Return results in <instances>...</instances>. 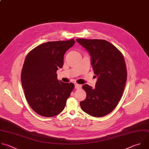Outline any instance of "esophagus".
Segmentation results:
<instances>
[{
	"label": "esophagus",
	"instance_id": "esophagus-1",
	"mask_svg": "<svg viewBox=\"0 0 149 149\" xmlns=\"http://www.w3.org/2000/svg\"><path fill=\"white\" fill-rule=\"evenodd\" d=\"M75 88L76 89H79L81 88V85H79V84H76L75 85Z\"/></svg>",
	"mask_w": 149,
	"mask_h": 149
}]
</instances>
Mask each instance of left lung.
<instances>
[{"instance_id":"8db88e82","label":"left lung","mask_w":149,"mask_h":149,"mask_svg":"<svg viewBox=\"0 0 149 149\" xmlns=\"http://www.w3.org/2000/svg\"><path fill=\"white\" fill-rule=\"evenodd\" d=\"M91 57V64L97 79L95 89L82 86L86 97L80 102L84 112L93 117H102L112 112L123 95L127 70L122 53L108 41L100 39L76 40Z\"/></svg>"}]
</instances>
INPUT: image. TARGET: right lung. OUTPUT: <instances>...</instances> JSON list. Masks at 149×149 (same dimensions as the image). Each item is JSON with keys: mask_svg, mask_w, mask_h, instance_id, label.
Wrapping results in <instances>:
<instances>
[{"mask_svg": "<svg viewBox=\"0 0 149 149\" xmlns=\"http://www.w3.org/2000/svg\"><path fill=\"white\" fill-rule=\"evenodd\" d=\"M74 39L48 41L33 48L26 56L21 81L26 100L39 115L53 117L64 109L74 84L58 80L57 71L64 64L65 52Z\"/></svg>", "mask_w": 149, "mask_h": 149, "instance_id": "obj_1", "label": "right lung"}]
</instances>
